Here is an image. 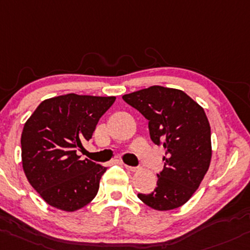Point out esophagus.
Returning a JSON list of instances; mask_svg holds the SVG:
<instances>
[{"instance_id":"esophagus-1","label":"esophagus","mask_w":250,"mask_h":250,"mask_svg":"<svg viewBox=\"0 0 250 250\" xmlns=\"http://www.w3.org/2000/svg\"><path fill=\"white\" fill-rule=\"evenodd\" d=\"M125 167H127V170H129V171H132V172H135V171H138V170H139V167H129V165H125Z\"/></svg>"}]
</instances>
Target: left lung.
Instances as JSON below:
<instances>
[{
	"mask_svg": "<svg viewBox=\"0 0 250 250\" xmlns=\"http://www.w3.org/2000/svg\"><path fill=\"white\" fill-rule=\"evenodd\" d=\"M122 98L148 120L152 141L167 151L156 189L138 198L156 211L178 208L193 196L211 164V127L204 107L183 91L163 86Z\"/></svg>",
	"mask_w": 250,
	"mask_h": 250,
	"instance_id": "1",
	"label": "left lung"
}]
</instances>
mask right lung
I'll return each mask as SVG.
<instances>
[{"instance_id": "obj_1", "label": "right lung", "mask_w": 250, "mask_h": 250, "mask_svg": "<svg viewBox=\"0 0 250 250\" xmlns=\"http://www.w3.org/2000/svg\"><path fill=\"white\" fill-rule=\"evenodd\" d=\"M116 97H52L38 105L21 134V162L30 185L46 204L74 212L97 195L106 167L80 159L78 148L90 141L101 117Z\"/></svg>"}]
</instances>
